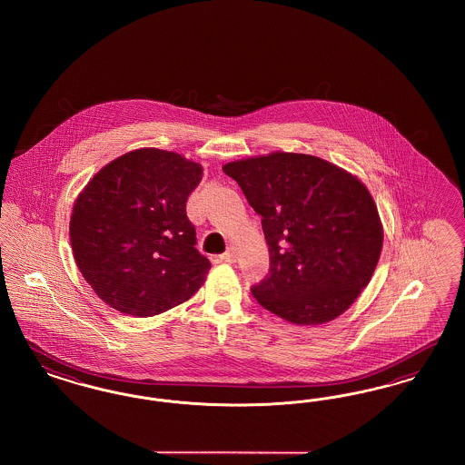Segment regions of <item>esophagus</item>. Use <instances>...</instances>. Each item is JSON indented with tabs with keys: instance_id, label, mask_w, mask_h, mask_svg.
Wrapping results in <instances>:
<instances>
[{
	"instance_id": "esophagus-1",
	"label": "esophagus",
	"mask_w": 465,
	"mask_h": 465,
	"mask_svg": "<svg viewBox=\"0 0 465 465\" xmlns=\"http://www.w3.org/2000/svg\"><path fill=\"white\" fill-rule=\"evenodd\" d=\"M220 260L224 262V263H235L237 262V251L233 249V247H230L228 251H224L222 256H220Z\"/></svg>"
}]
</instances>
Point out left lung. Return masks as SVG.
Masks as SVG:
<instances>
[{
  "label": "left lung",
  "mask_w": 465,
  "mask_h": 465,
  "mask_svg": "<svg viewBox=\"0 0 465 465\" xmlns=\"http://www.w3.org/2000/svg\"><path fill=\"white\" fill-rule=\"evenodd\" d=\"M262 216L270 272L258 303L292 324H324L349 309L375 272L383 228L375 200L328 160L275 152L223 167Z\"/></svg>",
  "instance_id": "1"
}]
</instances>
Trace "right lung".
I'll return each instance as SVG.
<instances>
[{
    "mask_svg": "<svg viewBox=\"0 0 465 465\" xmlns=\"http://www.w3.org/2000/svg\"><path fill=\"white\" fill-rule=\"evenodd\" d=\"M202 174L174 152L141 148L104 165L78 195L69 222L74 262L111 309L152 317L203 284L211 263L186 216Z\"/></svg>",
    "mask_w": 465,
    "mask_h": 465,
    "instance_id": "obj_1",
    "label": "right lung"
}]
</instances>
